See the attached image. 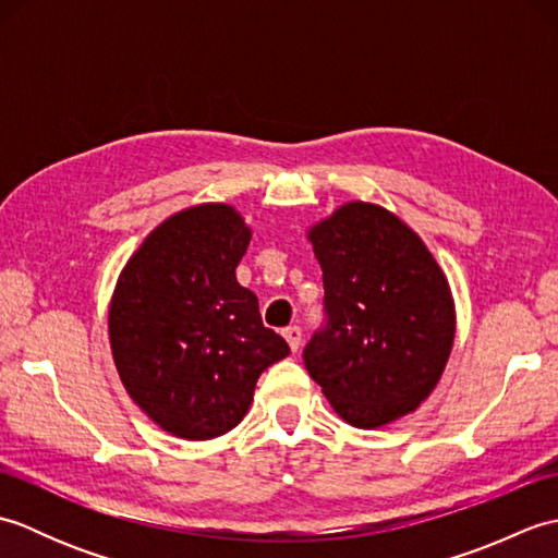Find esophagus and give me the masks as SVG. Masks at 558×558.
Here are the masks:
<instances>
[{
    "instance_id": "34e87169",
    "label": "esophagus",
    "mask_w": 558,
    "mask_h": 558,
    "mask_svg": "<svg viewBox=\"0 0 558 558\" xmlns=\"http://www.w3.org/2000/svg\"><path fill=\"white\" fill-rule=\"evenodd\" d=\"M282 338L288 340V345L292 352H298L300 345H302V328L300 326H288L286 330H282Z\"/></svg>"
}]
</instances>
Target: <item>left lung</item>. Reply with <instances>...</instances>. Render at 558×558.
Instances as JSON below:
<instances>
[{"label": "left lung", "mask_w": 558, "mask_h": 558, "mask_svg": "<svg viewBox=\"0 0 558 558\" xmlns=\"http://www.w3.org/2000/svg\"><path fill=\"white\" fill-rule=\"evenodd\" d=\"M328 326L304 348L340 420L378 429L420 408L456 342V300L422 236L388 208L348 201L306 230Z\"/></svg>", "instance_id": "1"}]
</instances>
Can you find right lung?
I'll list each match as a JSON object with an SVG mask.
<instances>
[{
  "instance_id": "1",
  "label": "right lung",
  "mask_w": 558,
  "mask_h": 558,
  "mask_svg": "<svg viewBox=\"0 0 558 558\" xmlns=\"http://www.w3.org/2000/svg\"><path fill=\"white\" fill-rule=\"evenodd\" d=\"M252 228L230 204L165 218L129 256L110 300V350L129 398L162 432L208 441L234 429L258 376L290 348L236 282Z\"/></svg>"
}]
</instances>
